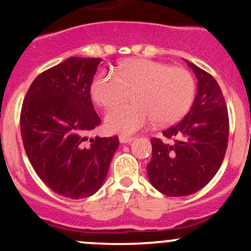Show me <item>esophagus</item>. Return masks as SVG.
<instances>
[{
    "instance_id": "34e87169",
    "label": "esophagus",
    "mask_w": 251,
    "mask_h": 251,
    "mask_svg": "<svg viewBox=\"0 0 251 251\" xmlns=\"http://www.w3.org/2000/svg\"><path fill=\"white\" fill-rule=\"evenodd\" d=\"M119 140H120L121 143H131V142L135 140V138L128 137V136H120V137H119Z\"/></svg>"
}]
</instances>
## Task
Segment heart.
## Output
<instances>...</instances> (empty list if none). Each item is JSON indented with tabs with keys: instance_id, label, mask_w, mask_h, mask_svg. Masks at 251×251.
I'll use <instances>...</instances> for the list:
<instances>
[{
	"instance_id": "heart-1",
	"label": "heart",
	"mask_w": 251,
	"mask_h": 251,
	"mask_svg": "<svg viewBox=\"0 0 251 251\" xmlns=\"http://www.w3.org/2000/svg\"><path fill=\"white\" fill-rule=\"evenodd\" d=\"M131 93L133 103L111 110L105 126L111 132L131 135L148 125L164 126L178 121L191 108L196 82L182 67L148 59H135L118 68V77L100 73L91 86V96L104 109L118 107Z\"/></svg>"
}]
</instances>
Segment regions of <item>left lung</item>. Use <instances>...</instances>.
<instances>
[{
    "mask_svg": "<svg viewBox=\"0 0 251 251\" xmlns=\"http://www.w3.org/2000/svg\"><path fill=\"white\" fill-rule=\"evenodd\" d=\"M198 78L191 110L163 132L171 143L151 138V160L147 165L154 188L169 197H184L206 186L224 161L229 120L219 83L205 70L186 60Z\"/></svg>",
    "mask_w": 251,
    "mask_h": 251,
    "instance_id": "8db88e82",
    "label": "left lung"
}]
</instances>
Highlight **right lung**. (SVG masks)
<instances>
[{
	"mask_svg": "<svg viewBox=\"0 0 251 251\" xmlns=\"http://www.w3.org/2000/svg\"><path fill=\"white\" fill-rule=\"evenodd\" d=\"M100 58L70 57L41 73L20 113L25 153L37 176L59 196L81 199L102 187L118 136L88 138L100 118L91 85Z\"/></svg>",
	"mask_w": 251,
	"mask_h": 251,
	"instance_id": "obj_1",
	"label": "right lung"
}]
</instances>
